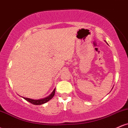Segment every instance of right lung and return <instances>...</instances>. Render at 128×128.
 <instances>
[{
	"instance_id": "add662e5",
	"label": "right lung",
	"mask_w": 128,
	"mask_h": 128,
	"mask_svg": "<svg viewBox=\"0 0 128 128\" xmlns=\"http://www.w3.org/2000/svg\"><path fill=\"white\" fill-rule=\"evenodd\" d=\"M55 88L53 90L52 93H51L49 96L40 99H30V98H24V97H22V96L21 97L22 98H23L24 99H25L26 100H27L28 102L31 103V104H33V105H42V104H45V103L48 102V101H49L51 99H52V98L54 96V95H55Z\"/></svg>"
}]
</instances>
